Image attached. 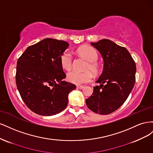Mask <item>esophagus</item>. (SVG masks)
<instances>
[{
    "label": "esophagus",
    "instance_id": "1",
    "mask_svg": "<svg viewBox=\"0 0 153 153\" xmlns=\"http://www.w3.org/2000/svg\"><path fill=\"white\" fill-rule=\"evenodd\" d=\"M84 87L83 86V85H77L76 86V88L77 89H83V88H84Z\"/></svg>",
    "mask_w": 153,
    "mask_h": 153
}]
</instances>
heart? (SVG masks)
Listing matches in <instances>:
<instances>
[{
  "instance_id": "1",
  "label": "heart",
  "mask_w": 153,
  "mask_h": 153,
  "mask_svg": "<svg viewBox=\"0 0 153 153\" xmlns=\"http://www.w3.org/2000/svg\"><path fill=\"white\" fill-rule=\"evenodd\" d=\"M77 52L80 56L89 61V64L87 66V69H90L94 72L98 71V68L96 61L98 58V54L94 48L87 45L82 46L80 48H78ZM60 62H61V66L66 71L70 70L73 66V57L71 53L68 50L64 52L60 57ZM92 78H93V74L89 70L83 72L71 71L69 72L67 75L68 80L76 85H82L89 82L92 81Z\"/></svg>"
}]
</instances>
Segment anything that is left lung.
<instances>
[{
	"mask_svg": "<svg viewBox=\"0 0 153 153\" xmlns=\"http://www.w3.org/2000/svg\"><path fill=\"white\" fill-rule=\"evenodd\" d=\"M104 61L103 70L96 81L93 93L85 100L92 112L106 115L117 110L126 101L135 82L136 65L128 50L103 39L91 43Z\"/></svg>",
	"mask_w": 153,
	"mask_h": 153,
	"instance_id": "obj_1",
	"label": "left lung"
}]
</instances>
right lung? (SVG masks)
Here are the masks:
<instances>
[{
  "instance_id": "add662e5",
  "label": "right lung",
  "mask_w": 153,
  "mask_h": 153,
  "mask_svg": "<svg viewBox=\"0 0 153 153\" xmlns=\"http://www.w3.org/2000/svg\"><path fill=\"white\" fill-rule=\"evenodd\" d=\"M66 41L46 38L27 48L18 59L16 83L23 101L34 113L51 116L66 108L75 84L64 81L60 57Z\"/></svg>"
}]
</instances>
